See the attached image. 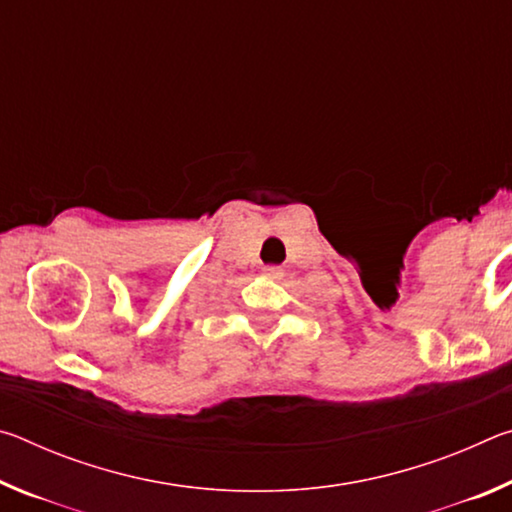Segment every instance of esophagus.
Segmentation results:
<instances>
[{
	"label": "esophagus",
	"instance_id": "esophagus-1",
	"mask_svg": "<svg viewBox=\"0 0 512 512\" xmlns=\"http://www.w3.org/2000/svg\"><path fill=\"white\" fill-rule=\"evenodd\" d=\"M264 275L266 277H277V275H280V268H277V266H266L264 268Z\"/></svg>",
	"mask_w": 512,
	"mask_h": 512
}]
</instances>
